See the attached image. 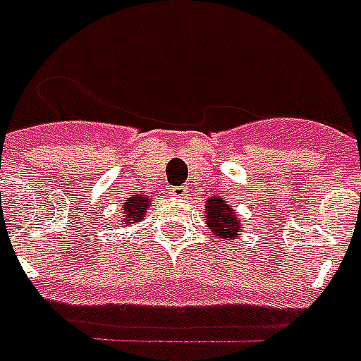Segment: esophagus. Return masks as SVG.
I'll list each match as a JSON object with an SVG mask.
<instances>
[{"label": "esophagus", "mask_w": 361, "mask_h": 361, "mask_svg": "<svg viewBox=\"0 0 361 361\" xmlns=\"http://www.w3.org/2000/svg\"><path fill=\"white\" fill-rule=\"evenodd\" d=\"M170 193L173 195V197L185 200V197H188V188H183V185H176V188H170Z\"/></svg>", "instance_id": "esophagus-1"}]
</instances>
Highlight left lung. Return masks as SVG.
<instances>
[{"label": "left lung", "mask_w": 361, "mask_h": 361, "mask_svg": "<svg viewBox=\"0 0 361 361\" xmlns=\"http://www.w3.org/2000/svg\"><path fill=\"white\" fill-rule=\"evenodd\" d=\"M205 215H207V225L213 231L215 237L235 241L239 237L241 221L237 217V213L233 212V207L221 197H209L205 203Z\"/></svg>", "instance_id": "left-lung-1"}]
</instances>
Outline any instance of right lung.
<instances>
[{
	"instance_id": "obj_1",
	"label": "right lung",
	"mask_w": 361,
	"mask_h": 361,
	"mask_svg": "<svg viewBox=\"0 0 361 361\" xmlns=\"http://www.w3.org/2000/svg\"><path fill=\"white\" fill-rule=\"evenodd\" d=\"M149 207V197L148 195H132V197H126L124 203H122V213L120 215V225H132V223L142 221L146 217V209Z\"/></svg>"
}]
</instances>
